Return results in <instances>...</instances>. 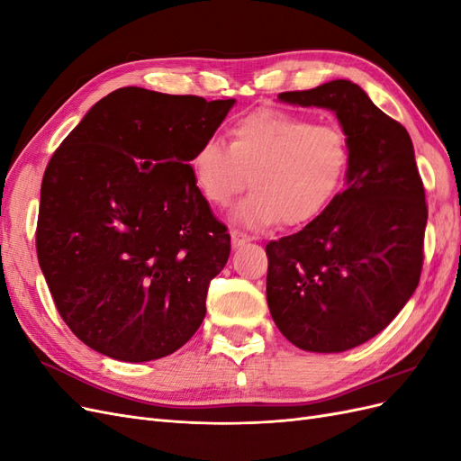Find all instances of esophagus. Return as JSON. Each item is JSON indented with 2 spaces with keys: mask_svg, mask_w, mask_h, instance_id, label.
Listing matches in <instances>:
<instances>
[{
  "mask_svg": "<svg viewBox=\"0 0 461 461\" xmlns=\"http://www.w3.org/2000/svg\"><path fill=\"white\" fill-rule=\"evenodd\" d=\"M230 242H232V248H240V246H244L248 242H252V239H249L248 234H244L240 230H232L230 232Z\"/></svg>",
  "mask_w": 461,
  "mask_h": 461,
  "instance_id": "obj_1",
  "label": "esophagus"
}]
</instances>
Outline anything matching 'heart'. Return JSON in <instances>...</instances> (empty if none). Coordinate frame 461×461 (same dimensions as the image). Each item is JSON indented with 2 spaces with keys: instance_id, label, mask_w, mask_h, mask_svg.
<instances>
[{
  "instance_id": "heart-1",
  "label": "heart",
  "mask_w": 461,
  "mask_h": 461,
  "mask_svg": "<svg viewBox=\"0 0 461 461\" xmlns=\"http://www.w3.org/2000/svg\"><path fill=\"white\" fill-rule=\"evenodd\" d=\"M350 151L344 134L281 109H261L239 121L230 146L205 140L190 159L192 178L203 198L229 205L248 186V198L232 209L236 225L261 230L308 225L325 212L346 176Z\"/></svg>"
}]
</instances>
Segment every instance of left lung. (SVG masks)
<instances>
[{
  "instance_id": "obj_1",
  "label": "left lung",
  "mask_w": 461,
  "mask_h": 461,
  "mask_svg": "<svg viewBox=\"0 0 461 461\" xmlns=\"http://www.w3.org/2000/svg\"><path fill=\"white\" fill-rule=\"evenodd\" d=\"M278 102L332 111L350 161L325 212L265 248L269 312L300 350L346 352L376 337L420 285L427 203L413 144L352 80Z\"/></svg>"
}]
</instances>
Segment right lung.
Here are the masks:
<instances>
[{
	"label": "right lung",
	"mask_w": 461,
	"mask_h": 461,
	"mask_svg": "<svg viewBox=\"0 0 461 461\" xmlns=\"http://www.w3.org/2000/svg\"><path fill=\"white\" fill-rule=\"evenodd\" d=\"M234 104L119 88L53 153L40 192L38 261L55 308L92 350L142 364L200 329L230 236L190 159Z\"/></svg>",
	"instance_id": "add662e5"
}]
</instances>
